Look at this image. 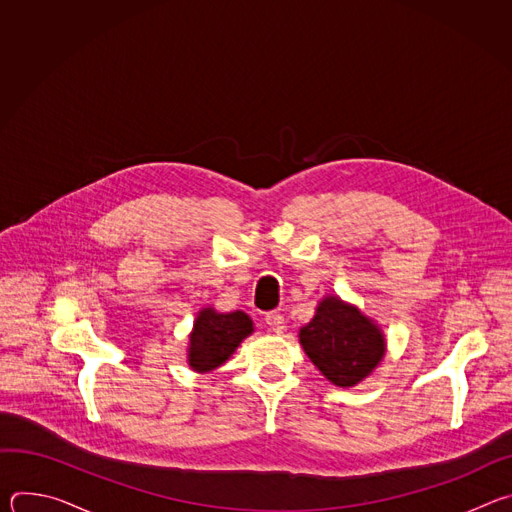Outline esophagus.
Masks as SVG:
<instances>
[{
    "label": "esophagus",
    "instance_id": "34e87169",
    "mask_svg": "<svg viewBox=\"0 0 512 512\" xmlns=\"http://www.w3.org/2000/svg\"><path fill=\"white\" fill-rule=\"evenodd\" d=\"M265 324H267V330L277 332V334L283 332V328H285V320H283V316L279 312H269L265 316Z\"/></svg>",
    "mask_w": 512,
    "mask_h": 512
}]
</instances>
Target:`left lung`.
I'll return each instance as SVG.
<instances>
[{
    "label": "left lung",
    "mask_w": 512,
    "mask_h": 512,
    "mask_svg": "<svg viewBox=\"0 0 512 512\" xmlns=\"http://www.w3.org/2000/svg\"><path fill=\"white\" fill-rule=\"evenodd\" d=\"M300 344L314 367L336 387L367 379L385 356L383 330L356 306L326 296L316 316L300 330Z\"/></svg>",
    "instance_id": "left-lung-1"
}]
</instances>
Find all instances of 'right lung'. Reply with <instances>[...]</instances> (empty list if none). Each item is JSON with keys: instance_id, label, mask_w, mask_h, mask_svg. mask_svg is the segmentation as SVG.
I'll list each match as a JSON object with an SVG mask.
<instances>
[{"instance_id": "right-lung-1", "label": "right lung", "mask_w": 512, "mask_h": 512, "mask_svg": "<svg viewBox=\"0 0 512 512\" xmlns=\"http://www.w3.org/2000/svg\"><path fill=\"white\" fill-rule=\"evenodd\" d=\"M251 332L253 320L241 310L221 314L214 308H202L190 332V369L196 373H208L221 367Z\"/></svg>"}]
</instances>
